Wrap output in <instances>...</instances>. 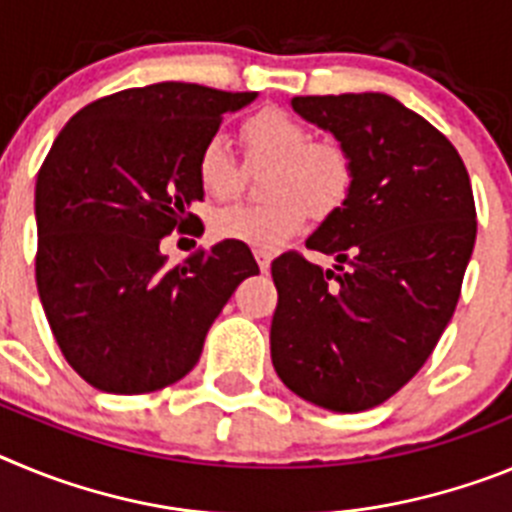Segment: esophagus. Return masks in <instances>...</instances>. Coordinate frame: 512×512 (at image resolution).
Masks as SVG:
<instances>
[{"mask_svg":"<svg viewBox=\"0 0 512 512\" xmlns=\"http://www.w3.org/2000/svg\"><path fill=\"white\" fill-rule=\"evenodd\" d=\"M253 256H256V261H259V269L266 274L271 266V256H274V253L266 251V248H256V253H253Z\"/></svg>","mask_w":512,"mask_h":512,"instance_id":"esophagus-1","label":"esophagus"}]
</instances>
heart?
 Masks as SVG:
<instances>
[{"label":"heart","instance_id":"1","mask_svg":"<svg viewBox=\"0 0 512 512\" xmlns=\"http://www.w3.org/2000/svg\"><path fill=\"white\" fill-rule=\"evenodd\" d=\"M248 161L271 164L261 205H233L215 212V241L277 248L305 228L310 212L325 217L346 202L354 187V158L341 140H312L305 122L279 107H266L241 125ZM197 184L212 200L238 192V164L220 135L205 140L197 153Z\"/></svg>","mask_w":512,"mask_h":512}]
</instances>
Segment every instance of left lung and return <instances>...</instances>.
<instances>
[{"label":"left lung","mask_w":512,"mask_h":512,"mask_svg":"<svg viewBox=\"0 0 512 512\" xmlns=\"http://www.w3.org/2000/svg\"><path fill=\"white\" fill-rule=\"evenodd\" d=\"M354 158V187L297 251L271 264V361L302 400L359 413L402 390L433 354L477 238L467 166L418 112L379 92L295 97ZM347 266L343 267L342 264Z\"/></svg>","instance_id":"1"}]
</instances>
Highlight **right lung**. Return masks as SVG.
<instances>
[{"label":"right lung","instance_id":"obj_1","mask_svg":"<svg viewBox=\"0 0 512 512\" xmlns=\"http://www.w3.org/2000/svg\"><path fill=\"white\" fill-rule=\"evenodd\" d=\"M253 92L161 81L76 112L35 182V282L61 354L84 382L146 395L200 361L235 287L259 274L246 243L220 241L169 266L174 230H202L197 153Z\"/></svg>","mask_w":512,"mask_h":512}]
</instances>
